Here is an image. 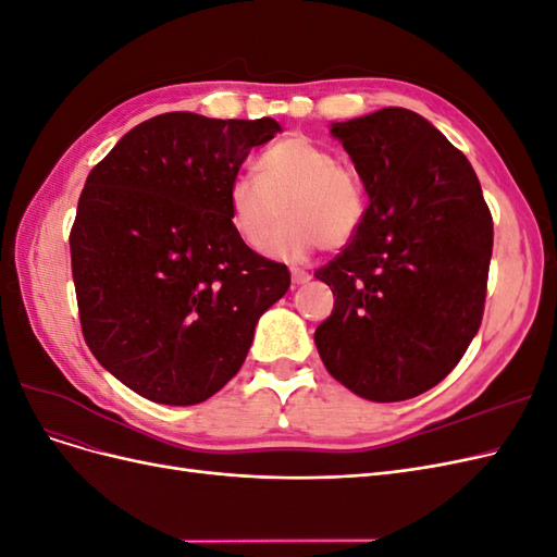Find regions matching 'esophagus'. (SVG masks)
Masks as SVG:
<instances>
[{
  "instance_id": "34e87169",
  "label": "esophagus",
  "mask_w": 557,
  "mask_h": 557,
  "mask_svg": "<svg viewBox=\"0 0 557 557\" xmlns=\"http://www.w3.org/2000/svg\"><path fill=\"white\" fill-rule=\"evenodd\" d=\"M290 274H293V283H295V285H305V283L311 281V274L305 272V269H299V267H293Z\"/></svg>"
}]
</instances>
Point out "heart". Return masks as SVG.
Returning <instances> with one entry per match:
<instances>
[{
  "label": "heart",
  "mask_w": 557,
  "mask_h": 557,
  "mask_svg": "<svg viewBox=\"0 0 557 557\" xmlns=\"http://www.w3.org/2000/svg\"><path fill=\"white\" fill-rule=\"evenodd\" d=\"M364 213L367 195L358 172L299 134L264 150L256 160V178L239 176L227 185L230 225L250 250L264 248L281 215L285 218L267 248L285 262L305 260L318 246H348Z\"/></svg>",
  "instance_id": "heart-1"
}]
</instances>
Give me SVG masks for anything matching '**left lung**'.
Returning <instances> with one entry per match:
<instances>
[{"mask_svg": "<svg viewBox=\"0 0 557 557\" xmlns=\"http://www.w3.org/2000/svg\"><path fill=\"white\" fill-rule=\"evenodd\" d=\"M369 207L315 278L334 311L315 330L327 372L372 401L430 391L474 339L493 256V215L462 150L409 109L334 123Z\"/></svg>", "mask_w": 557, "mask_h": 557, "instance_id": "obj_1", "label": "left lung"}]
</instances>
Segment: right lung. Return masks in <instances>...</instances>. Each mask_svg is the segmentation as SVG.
Here are the masks:
<instances>
[{
	"label": "right lung",
	"mask_w": 557,
	"mask_h": 557,
	"mask_svg": "<svg viewBox=\"0 0 557 557\" xmlns=\"http://www.w3.org/2000/svg\"><path fill=\"white\" fill-rule=\"evenodd\" d=\"M281 125L174 111L129 129L92 166L70 234L81 330L137 395L188 407L239 372L288 267L239 242L227 185Z\"/></svg>",
	"instance_id": "1"
}]
</instances>
